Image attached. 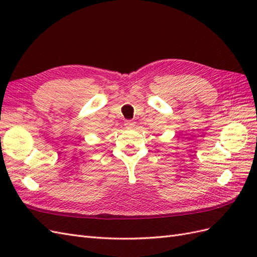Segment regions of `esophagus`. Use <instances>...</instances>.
Segmentation results:
<instances>
[{
	"label": "esophagus",
	"mask_w": 257,
	"mask_h": 257,
	"mask_svg": "<svg viewBox=\"0 0 257 257\" xmlns=\"http://www.w3.org/2000/svg\"><path fill=\"white\" fill-rule=\"evenodd\" d=\"M135 124H136V122L133 121V120H127V121L124 122L125 128H134Z\"/></svg>",
	"instance_id": "34e87169"
}]
</instances>
